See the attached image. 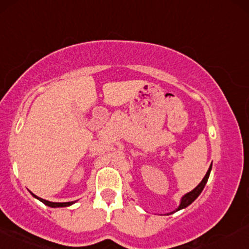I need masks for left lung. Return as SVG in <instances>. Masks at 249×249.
Returning <instances> with one entry per match:
<instances>
[{"label":"left lung","mask_w":249,"mask_h":249,"mask_svg":"<svg viewBox=\"0 0 249 249\" xmlns=\"http://www.w3.org/2000/svg\"><path fill=\"white\" fill-rule=\"evenodd\" d=\"M210 172H211V166H210V168H209V170H208V173L205 174V176H204V178L202 179V182H200V183L197 185L196 188H195L194 190H191L190 193H188L187 195H184L183 197H182V200H181V204H179V206H178V209H176V211H178V210H181V209H184V208H187L188 205H190L191 203L194 202L195 199L197 198V197L199 196V194L202 193L203 191V189H204V187H205V184H206V182H208V178H209V176H210ZM175 212V211H174ZM174 212H172V213H174Z\"/></svg>","instance_id":"8db88e82"}]
</instances>
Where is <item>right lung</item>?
Listing matches in <instances>:
<instances>
[{"instance_id":"right-lung-1","label":"right lung","mask_w":249,"mask_h":249,"mask_svg":"<svg viewBox=\"0 0 249 249\" xmlns=\"http://www.w3.org/2000/svg\"><path fill=\"white\" fill-rule=\"evenodd\" d=\"M35 196V195H34ZM36 198H38L39 200H41V202L44 203V204H46L47 206H51V208H58V206H68L71 204H73V202H66V203H53V202H50V200H46V199H43V198H39V197L35 196Z\"/></svg>"}]
</instances>
